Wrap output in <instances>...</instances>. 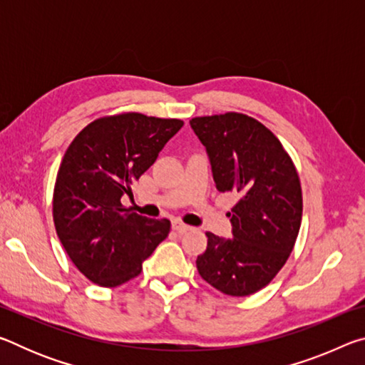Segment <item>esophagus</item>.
Masks as SVG:
<instances>
[{"label": "esophagus", "instance_id": "esophagus-1", "mask_svg": "<svg viewBox=\"0 0 365 365\" xmlns=\"http://www.w3.org/2000/svg\"><path fill=\"white\" fill-rule=\"evenodd\" d=\"M172 228H174V230H175L177 233H187L188 230H191L190 225L183 224V222H180V220H174V222H172Z\"/></svg>", "mask_w": 365, "mask_h": 365}]
</instances>
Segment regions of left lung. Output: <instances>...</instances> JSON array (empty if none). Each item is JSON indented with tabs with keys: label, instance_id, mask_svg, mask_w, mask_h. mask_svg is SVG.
<instances>
[{
	"label": "left lung",
	"instance_id": "left-lung-1",
	"mask_svg": "<svg viewBox=\"0 0 365 365\" xmlns=\"http://www.w3.org/2000/svg\"><path fill=\"white\" fill-rule=\"evenodd\" d=\"M190 125L206 148L215 187L240 197L228 212L233 238L207 232L197 272L222 293L252 294L269 285L293 251L302 217L298 172L279 138L252 117H195Z\"/></svg>",
	"mask_w": 365,
	"mask_h": 365
}]
</instances>
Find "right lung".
<instances>
[{
	"label": "right lung",
	"mask_w": 365,
	"mask_h": 365,
	"mask_svg": "<svg viewBox=\"0 0 365 365\" xmlns=\"http://www.w3.org/2000/svg\"><path fill=\"white\" fill-rule=\"evenodd\" d=\"M182 127L178 119L138 113L101 117L67 148L54 185V227L71 261L100 287L140 275L145 259L168 238V219L132 212L120 197L133 196V182Z\"/></svg>",
	"instance_id": "right-lung-1"
}]
</instances>
